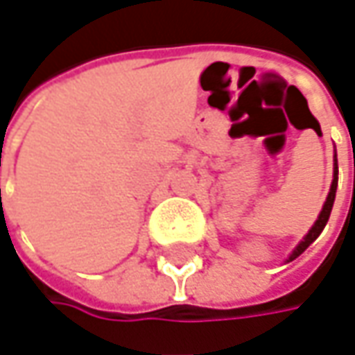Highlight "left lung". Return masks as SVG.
Instances as JSON below:
<instances>
[{"mask_svg": "<svg viewBox=\"0 0 355 355\" xmlns=\"http://www.w3.org/2000/svg\"><path fill=\"white\" fill-rule=\"evenodd\" d=\"M334 180H332V187H330V193H328V198H326V203H324V207H322L320 215H318V219H316V223L312 225V229L308 231V235L304 237V241L296 247L291 254V259L288 261H294L296 257H300L302 252L306 251L308 247L316 241V237L322 233V229L326 227L328 223V219H330V211H332V205H334V199H336V187H338V159H334ZM354 193H355V152H354Z\"/></svg>", "mask_w": 355, "mask_h": 355, "instance_id": "8db88e82", "label": "left lung"}]
</instances>
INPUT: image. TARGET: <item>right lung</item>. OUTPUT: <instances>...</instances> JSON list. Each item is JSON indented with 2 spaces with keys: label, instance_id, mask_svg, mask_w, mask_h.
<instances>
[{
  "label": "right lung",
  "instance_id": "right-lung-1",
  "mask_svg": "<svg viewBox=\"0 0 355 355\" xmlns=\"http://www.w3.org/2000/svg\"><path fill=\"white\" fill-rule=\"evenodd\" d=\"M0 191H1V189H0Z\"/></svg>",
  "mask_w": 355,
  "mask_h": 355
}]
</instances>
